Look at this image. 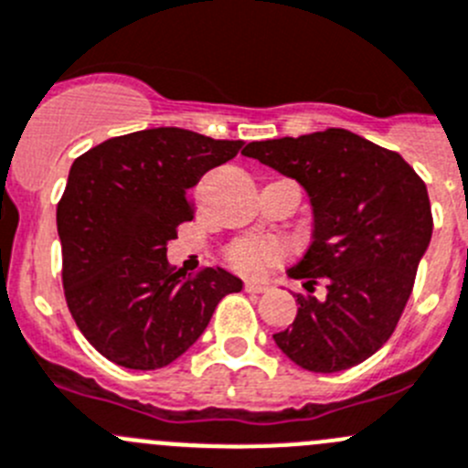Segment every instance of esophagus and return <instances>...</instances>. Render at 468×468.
<instances>
[{
    "instance_id": "1",
    "label": "esophagus",
    "mask_w": 468,
    "mask_h": 468,
    "mask_svg": "<svg viewBox=\"0 0 468 468\" xmlns=\"http://www.w3.org/2000/svg\"><path fill=\"white\" fill-rule=\"evenodd\" d=\"M246 292H250V293L269 292V284L260 282V280H248V282H246Z\"/></svg>"
}]
</instances>
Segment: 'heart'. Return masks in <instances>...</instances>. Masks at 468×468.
I'll return each mask as SVG.
<instances>
[{
    "label": "heart",
    "mask_w": 468,
    "mask_h": 468,
    "mask_svg": "<svg viewBox=\"0 0 468 468\" xmlns=\"http://www.w3.org/2000/svg\"><path fill=\"white\" fill-rule=\"evenodd\" d=\"M287 248L282 241L269 237H252L234 243L227 250V260L234 269L243 273H264L273 264H278L284 257Z\"/></svg>",
    "instance_id": "b5f03b06"
}]
</instances>
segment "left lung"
Instances as JSON below:
<instances>
[{
    "label": "left lung",
    "instance_id": "left-lung-1",
    "mask_svg": "<svg viewBox=\"0 0 468 468\" xmlns=\"http://www.w3.org/2000/svg\"><path fill=\"white\" fill-rule=\"evenodd\" d=\"M243 154L298 181L313 207V243L287 271L308 292L275 345L303 370H349L386 345L411 296L431 239L425 184L402 155L345 128L250 142Z\"/></svg>",
    "mask_w": 468,
    "mask_h": 468
}]
</instances>
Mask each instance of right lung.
<instances>
[{
	"instance_id": "right-lung-1",
	"label": "right lung",
	"mask_w": 468,
	"mask_h": 468,
	"mask_svg": "<svg viewBox=\"0 0 468 468\" xmlns=\"http://www.w3.org/2000/svg\"><path fill=\"white\" fill-rule=\"evenodd\" d=\"M241 140L186 128L128 133L75 158L57 231L66 303L96 351L128 370H158L202 335L241 278L220 266L186 275L167 264L176 227L193 220L190 188Z\"/></svg>"
}]
</instances>
